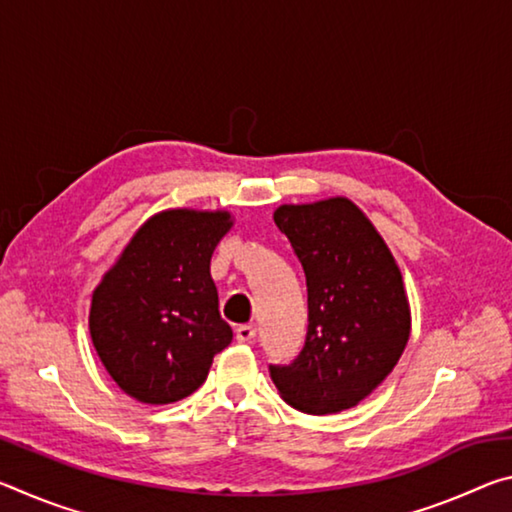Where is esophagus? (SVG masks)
I'll return each instance as SVG.
<instances>
[{
	"mask_svg": "<svg viewBox=\"0 0 512 512\" xmlns=\"http://www.w3.org/2000/svg\"><path fill=\"white\" fill-rule=\"evenodd\" d=\"M255 325L253 323H248V325H237V329H235V336H237V341L239 343H250L255 339Z\"/></svg>",
	"mask_w": 512,
	"mask_h": 512,
	"instance_id": "1",
	"label": "esophagus"
}]
</instances>
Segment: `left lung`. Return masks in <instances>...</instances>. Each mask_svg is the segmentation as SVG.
Segmentation results:
<instances>
[{
  "mask_svg": "<svg viewBox=\"0 0 512 512\" xmlns=\"http://www.w3.org/2000/svg\"><path fill=\"white\" fill-rule=\"evenodd\" d=\"M307 280L305 345L287 366H268L277 391L311 415L357 406L386 379L409 341L400 268L348 198L282 205L273 214Z\"/></svg>",
  "mask_w": 512,
  "mask_h": 512,
  "instance_id": "8db88e82",
  "label": "left lung"
}]
</instances>
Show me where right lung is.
I'll list each match as a JSON object with an SVG mask.
<instances>
[{
    "instance_id": "1",
    "label": "right lung",
    "mask_w": 512,
    "mask_h": 512,
    "mask_svg": "<svg viewBox=\"0 0 512 512\" xmlns=\"http://www.w3.org/2000/svg\"><path fill=\"white\" fill-rule=\"evenodd\" d=\"M228 212L169 210L146 221L94 289L90 334L121 391L144 404L192 395L228 348L210 275Z\"/></svg>"
}]
</instances>
